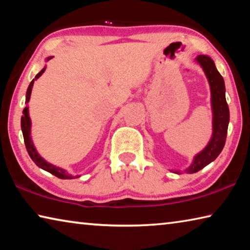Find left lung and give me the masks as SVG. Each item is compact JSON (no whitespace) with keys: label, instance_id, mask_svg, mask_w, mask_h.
Returning <instances> with one entry per match:
<instances>
[{"label":"left lung","instance_id":"left-lung-1","mask_svg":"<svg viewBox=\"0 0 250 250\" xmlns=\"http://www.w3.org/2000/svg\"><path fill=\"white\" fill-rule=\"evenodd\" d=\"M196 61L204 69L210 86L211 108H213V135L205 149L194 158L191 167L186 168V173H196L217 158L225 146L228 122H229V109L226 103L225 83L222 75L218 73L211 58L206 55H198ZM174 172L181 174L179 171Z\"/></svg>","mask_w":250,"mask_h":250}]
</instances>
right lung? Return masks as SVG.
Instances as JSON below:
<instances>
[{
    "label": "right lung",
    "mask_w": 250,
    "mask_h": 250,
    "mask_svg": "<svg viewBox=\"0 0 250 250\" xmlns=\"http://www.w3.org/2000/svg\"><path fill=\"white\" fill-rule=\"evenodd\" d=\"M52 57L47 58L50 59ZM45 71V68L42 69L39 74L36 75L35 79L40 78L43 73ZM33 79L31 83H29V86L27 88V92H26V103H28L29 98H31V92H32V87L34 84V80ZM21 126H22V132H23V137H24V142H25V146H26V150L28 152L29 156H31V159L35 162V164L37 167H40L41 168H43V170L47 171L49 173H52L53 175L59 177V179H66V180H71V179H76V177H78V175L73 176L67 173L65 170H62L61 167H57L53 166V164H50L48 162H46V161L42 158V156L37 153V151L35 149V146L33 145V141L31 139V119H29V116H28V108L25 107L23 110V116H22V119H21Z\"/></svg>",
    "instance_id": "obj_1"
}]
</instances>
